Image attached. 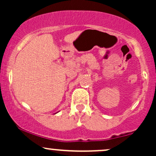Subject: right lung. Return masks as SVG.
Here are the masks:
<instances>
[{
  "label": "right lung",
  "instance_id": "1",
  "mask_svg": "<svg viewBox=\"0 0 156 156\" xmlns=\"http://www.w3.org/2000/svg\"><path fill=\"white\" fill-rule=\"evenodd\" d=\"M57 113H58V112H57ZM55 114H56V113H55Z\"/></svg>",
  "mask_w": 156,
  "mask_h": 156
}]
</instances>
